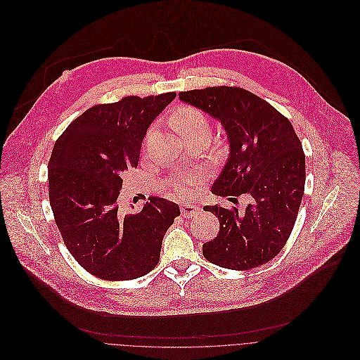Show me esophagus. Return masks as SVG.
<instances>
[{
  "label": "esophagus",
  "instance_id": "obj_1",
  "mask_svg": "<svg viewBox=\"0 0 360 360\" xmlns=\"http://www.w3.org/2000/svg\"><path fill=\"white\" fill-rule=\"evenodd\" d=\"M180 211L184 219H190V217H194V215L198 212V208L193 204H184Z\"/></svg>",
  "mask_w": 360,
  "mask_h": 360
}]
</instances>
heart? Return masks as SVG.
<instances>
[{
  "mask_svg": "<svg viewBox=\"0 0 360 360\" xmlns=\"http://www.w3.org/2000/svg\"><path fill=\"white\" fill-rule=\"evenodd\" d=\"M170 124L184 137H208L211 133V122L208 116L198 108L191 105H180L170 116ZM200 179L198 173H191L173 184V191L179 197L190 194V187Z\"/></svg>",
  "mask_w": 360,
  "mask_h": 360,
  "instance_id": "heart-1",
  "label": "heart"
}]
</instances>
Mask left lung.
<instances>
[{
	"mask_svg": "<svg viewBox=\"0 0 360 360\" xmlns=\"http://www.w3.org/2000/svg\"><path fill=\"white\" fill-rule=\"evenodd\" d=\"M180 99L219 119L230 140V158L212 193L237 201L244 211L207 205L220 231L202 244L210 262L236 271L259 266L279 254L295 226L305 190V153L291 122L272 105L238 86H212L179 94Z\"/></svg>",
	"mask_w": 360,
	"mask_h": 360,
	"instance_id": "obj_1",
	"label": "left lung"
}]
</instances>
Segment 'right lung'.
<instances>
[{"label": "right lung", "instance_id": "right-lung-1", "mask_svg": "<svg viewBox=\"0 0 360 360\" xmlns=\"http://www.w3.org/2000/svg\"><path fill=\"white\" fill-rule=\"evenodd\" d=\"M174 98L167 92L95 105L55 141L48 163L53 219L72 257L101 279L129 281L150 272L180 215L179 205L162 197L136 214H123L117 204L122 177L137 167L148 127Z\"/></svg>", "mask_w": 360, "mask_h": 360}]
</instances>
